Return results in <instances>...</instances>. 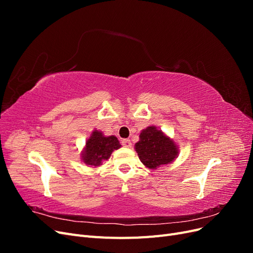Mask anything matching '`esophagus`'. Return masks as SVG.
I'll return each instance as SVG.
<instances>
[{
    "instance_id": "34e87169",
    "label": "esophagus",
    "mask_w": 253,
    "mask_h": 253,
    "mask_svg": "<svg viewBox=\"0 0 253 253\" xmlns=\"http://www.w3.org/2000/svg\"><path fill=\"white\" fill-rule=\"evenodd\" d=\"M121 143L126 148H131L132 147V142H131V140H129V139H124V140L121 141Z\"/></svg>"
}]
</instances>
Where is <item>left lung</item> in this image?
I'll return each instance as SVG.
<instances>
[{
	"label": "left lung",
	"instance_id": "8db88e82",
	"mask_svg": "<svg viewBox=\"0 0 253 253\" xmlns=\"http://www.w3.org/2000/svg\"><path fill=\"white\" fill-rule=\"evenodd\" d=\"M135 150L140 162L153 170L171 164L178 155V148L175 142L153 126L142 129Z\"/></svg>",
	"mask_w": 253,
	"mask_h": 253
}]
</instances>
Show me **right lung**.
Listing matches in <instances>:
<instances>
[{"instance_id":"right-lung-1","label":"right lung","mask_w":253,"mask_h":253,"mask_svg":"<svg viewBox=\"0 0 253 253\" xmlns=\"http://www.w3.org/2000/svg\"><path fill=\"white\" fill-rule=\"evenodd\" d=\"M121 148L116 136H104L100 131H93L86 140L85 148L81 153L82 162L91 167H100L105 160L111 157V154Z\"/></svg>"}]
</instances>
